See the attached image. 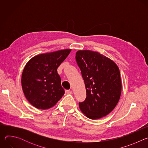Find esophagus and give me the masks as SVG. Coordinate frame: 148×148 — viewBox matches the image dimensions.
<instances>
[{"label": "esophagus", "mask_w": 148, "mask_h": 148, "mask_svg": "<svg viewBox=\"0 0 148 148\" xmlns=\"http://www.w3.org/2000/svg\"><path fill=\"white\" fill-rule=\"evenodd\" d=\"M65 92H66V93L67 94H72V91H70V90H66L65 91Z\"/></svg>", "instance_id": "obj_1"}]
</instances>
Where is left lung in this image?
Instances as JSON below:
<instances>
[{"instance_id":"1","label":"left lung","mask_w":148,"mask_h":148,"mask_svg":"<svg viewBox=\"0 0 148 148\" xmlns=\"http://www.w3.org/2000/svg\"><path fill=\"white\" fill-rule=\"evenodd\" d=\"M75 59L85 83L87 97L79 103L86 116L98 119L109 114L121 94L122 81L116 63L99 53L78 50Z\"/></svg>"}]
</instances>
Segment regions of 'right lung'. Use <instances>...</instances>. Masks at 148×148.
Masks as SVG:
<instances>
[{"label":"right lung","mask_w":148,"mask_h":148,"mask_svg":"<svg viewBox=\"0 0 148 148\" xmlns=\"http://www.w3.org/2000/svg\"><path fill=\"white\" fill-rule=\"evenodd\" d=\"M71 49L40 54L27 63L22 75V86L28 101L35 108L47 110L64 94L57 68Z\"/></svg>","instance_id":"add662e5"}]
</instances>
